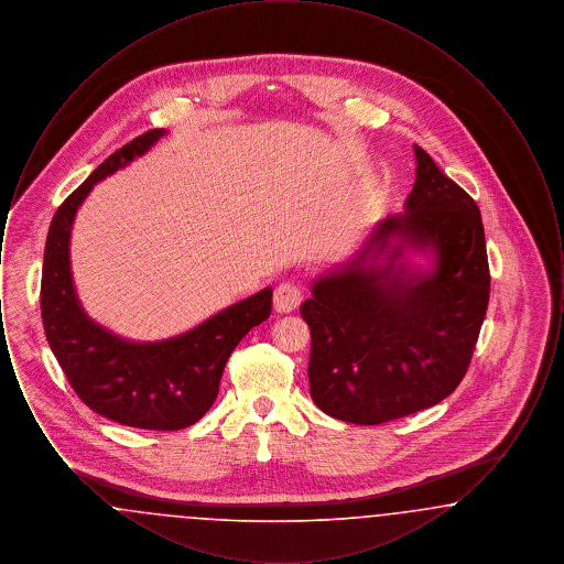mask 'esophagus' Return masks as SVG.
Wrapping results in <instances>:
<instances>
[{
    "label": "esophagus",
    "mask_w": 564,
    "mask_h": 564,
    "mask_svg": "<svg viewBox=\"0 0 564 564\" xmlns=\"http://www.w3.org/2000/svg\"><path fill=\"white\" fill-rule=\"evenodd\" d=\"M302 297H304L302 288L292 281H285L281 285H276V290H274V308L279 313H292L300 306Z\"/></svg>",
    "instance_id": "obj_1"
}]
</instances>
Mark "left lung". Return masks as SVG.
I'll list each match as a JSON object with an SVG mask.
<instances>
[{
  "instance_id": "1",
  "label": "left lung",
  "mask_w": 564,
  "mask_h": 564,
  "mask_svg": "<svg viewBox=\"0 0 564 564\" xmlns=\"http://www.w3.org/2000/svg\"><path fill=\"white\" fill-rule=\"evenodd\" d=\"M416 182L405 214L378 224L349 269L315 281L300 306L311 327V398L325 414L380 425L446 400L471 364L490 295L476 200L414 145ZM391 234L431 246L433 275L362 267Z\"/></svg>"
}]
</instances>
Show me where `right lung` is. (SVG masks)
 Masks as SVG:
<instances>
[{
	"label": "right lung",
	"instance_id": "right-lung-1",
	"mask_svg": "<svg viewBox=\"0 0 564 564\" xmlns=\"http://www.w3.org/2000/svg\"><path fill=\"white\" fill-rule=\"evenodd\" d=\"M164 131L134 137L101 162L56 209L42 267L40 306L46 340L72 389L97 414L137 430L177 431L214 405L230 352L272 311V290L228 306L186 334L152 345L127 343L90 322L69 270V232L82 200L97 182L141 156Z\"/></svg>",
	"mask_w": 564,
	"mask_h": 564
}]
</instances>
